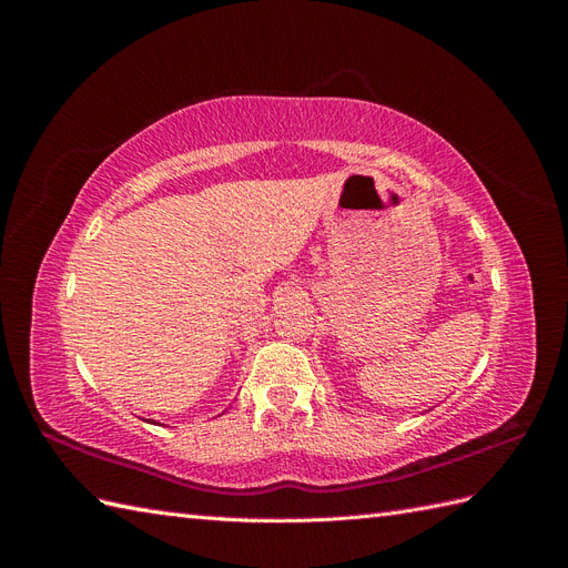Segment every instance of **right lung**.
<instances>
[{
  "label": "right lung",
  "instance_id": "right-lung-1",
  "mask_svg": "<svg viewBox=\"0 0 568 568\" xmlns=\"http://www.w3.org/2000/svg\"><path fill=\"white\" fill-rule=\"evenodd\" d=\"M153 424H156V422H153Z\"/></svg>",
  "mask_w": 568,
  "mask_h": 568
}]
</instances>
